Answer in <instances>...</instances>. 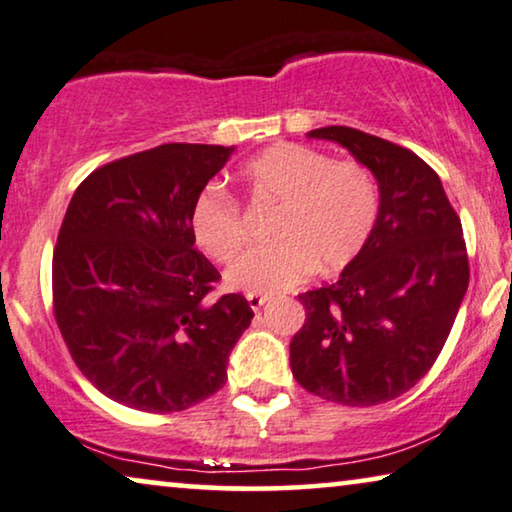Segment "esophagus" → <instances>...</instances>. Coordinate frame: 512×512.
I'll return each mask as SVG.
<instances>
[{"label": "esophagus", "instance_id": "esophagus-1", "mask_svg": "<svg viewBox=\"0 0 512 512\" xmlns=\"http://www.w3.org/2000/svg\"><path fill=\"white\" fill-rule=\"evenodd\" d=\"M246 299H248V305L253 310H259L266 303V296L264 294H246Z\"/></svg>", "mask_w": 512, "mask_h": 512}]
</instances>
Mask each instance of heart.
Returning a JSON list of instances; mask_svg holds the SVG:
<instances>
[{
    "instance_id": "heart-1",
    "label": "heart",
    "mask_w": 512,
    "mask_h": 512,
    "mask_svg": "<svg viewBox=\"0 0 512 512\" xmlns=\"http://www.w3.org/2000/svg\"><path fill=\"white\" fill-rule=\"evenodd\" d=\"M255 202L276 204L271 246L250 248L227 269L230 287L248 294L289 289L308 276L338 273L354 262L379 218V183L368 165L335 160L301 144H273L243 167ZM195 243L216 262H230L243 243L241 209L216 183L190 209Z\"/></svg>"
}]
</instances>
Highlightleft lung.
<instances>
[{"instance_id": "obj_1", "label": "left lung", "mask_w": 512, "mask_h": 512, "mask_svg": "<svg viewBox=\"0 0 512 512\" xmlns=\"http://www.w3.org/2000/svg\"><path fill=\"white\" fill-rule=\"evenodd\" d=\"M308 135L338 142L368 165L381 204L340 280L299 294L305 322L289 363L308 393L372 407L416 386L446 345L469 287L462 223L439 174L414 151L349 126Z\"/></svg>"}]
</instances>
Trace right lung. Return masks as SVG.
I'll use <instances>...</instances> for the list:
<instances>
[{"instance_id":"1","label":"right lung","mask_w":512,"mask_h":512,"mask_svg":"<svg viewBox=\"0 0 512 512\" xmlns=\"http://www.w3.org/2000/svg\"><path fill=\"white\" fill-rule=\"evenodd\" d=\"M234 147L170 142L80 183L52 255V310L82 375L110 400L172 414L211 398L255 312L195 250L190 209Z\"/></svg>"}]
</instances>
